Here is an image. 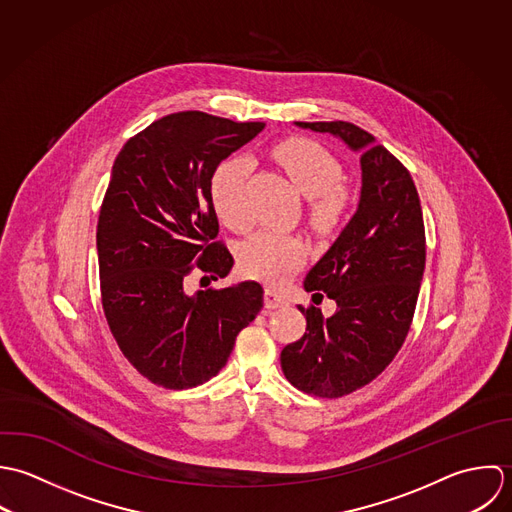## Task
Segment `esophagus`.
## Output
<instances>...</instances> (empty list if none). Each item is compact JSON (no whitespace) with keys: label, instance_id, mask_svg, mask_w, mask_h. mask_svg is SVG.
<instances>
[{"label":"esophagus","instance_id":"1","mask_svg":"<svg viewBox=\"0 0 512 512\" xmlns=\"http://www.w3.org/2000/svg\"><path fill=\"white\" fill-rule=\"evenodd\" d=\"M263 299H265V308H279L287 305V299L281 293L273 291V289H265Z\"/></svg>","mask_w":512,"mask_h":512}]
</instances>
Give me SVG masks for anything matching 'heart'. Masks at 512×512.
<instances>
[{
	"instance_id": "b5f03b06",
	"label": "heart",
	"mask_w": 512,
	"mask_h": 512,
	"mask_svg": "<svg viewBox=\"0 0 512 512\" xmlns=\"http://www.w3.org/2000/svg\"><path fill=\"white\" fill-rule=\"evenodd\" d=\"M275 160L293 180L297 190L308 198L307 221L318 235L338 231L348 219L352 196L340 186V162L318 142L291 138L273 150ZM249 162L229 158L221 162L209 182V196L217 215L231 229H245L251 223V211L245 198V180ZM307 259L303 239L263 229L249 237L239 249L241 269L255 279L277 285L283 283Z\"/></svg>"
}]
</instances>
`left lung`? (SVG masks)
<instances>
[{
  "instance_id": "left-lung-1",
  "label": "left lung",
  "mask_w": 512,
  "mask_h": 512,
  "mask_svg": "<svg viewBox=\"0 0 512 512\" xmlns=\"http://www.w3.org/2000/svg\"><path fill=\"white\" fill-rule=\"evenodd\" d=\"M297 124L360 152L358 209L305 279L312 301L326 295L336 310L324 318L320 308L299 305L307 332L281 352L295 388L342 398L378 378L408 336L425 269V227L408 168L370 132L344 120Z\"/></svg>"
}]
</instances>
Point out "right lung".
<instances>
[{
  "label": "right lung",
  "instance_id": "obj_1",
  "mask_svg": "<svg viewBox=\"0 0 512 512\" xmlns=\"http://www.w3.org/2000/svg\"><path fill=\"white\" fill-rule=\"evenodd\" d=\"M263 128L174 112L132 136L114 160L97 225L104 316L124 358L166 390L213 378L263 307L255 281L184 291L194 269L217 281L233 267L225 243L215 241L209 182Z\"/></svg>",
  "mask_w": 512,
  "mask_h": 512
}]
</instances>
